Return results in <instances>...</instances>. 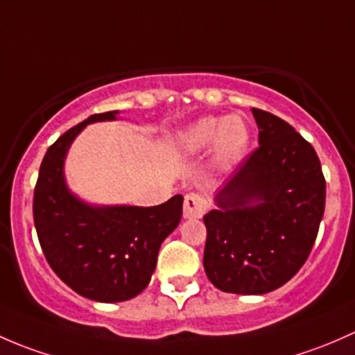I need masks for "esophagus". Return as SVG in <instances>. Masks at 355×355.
<instances>
[{"instance_id": "1", "label": "esophagus", "mask_w": 355, "mask_h": 355, "mask_svg": "<svg viewBox=\"0 0 355 355\" xmlns=\"http://www.w3.org/2000/svg\"><path fill=\"white\" fill-rule=\"evenodd\" d=\"M208 203L207 200L203 198L198 193H189V195L184 196V218H200L207 210Z\"/></svg>"}]
</instances>
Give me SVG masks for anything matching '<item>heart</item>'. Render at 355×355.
I'll list each match as a JSON object with an SVG mask.
<instances>
[{
	"instance_id": "obj_1",
	"label": "heart",
	"mask_w": 355,
	"mask_h": 355,
	"mask_svg": "<svg viewBox=\"0 0 355 355\" xmlns=\"http://www.w3.org/2000/svg\"><path fill=\"white\" fill-rule=\"evenodd\" d=\"M181 141L182 147L191 152L203 150L211 144L215 162L229 166L246 152L250 145V128L239 116H207L189 124L182 133Z\"/></svg>"
}]
</instances>
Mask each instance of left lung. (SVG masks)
<instances>
[{"label": "left lung", "instance_id": "8db88e82", "mask_svg": "<svg viewBox=\"0 0 355 355\" xmlns=\"http://www.w3.org/2000/svg\"><path fill=\"white\" fill-rule=\"evenodd\" d=\"M259 147L215 193L203 217V266L215 287L258 295L287 284L308 259L324 211L311 144L272 112L251 109Z\"/></svg>", "mask_w": 355, "mask_h": 355}]
</instances>
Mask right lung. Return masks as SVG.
<instances>
[{
  "instance_id": "add662e5",
  "label": "right lung",
  "mask_w": 355,
  "mask_h": 355,
  "mask_svg": "<svg viewBox=\"0 0 355 355\" xmlns=\"http://www.w3.org/2000/svg\"><path fill=\"white\" fill-rule=\"evenodd\" d=\"M118 114H94L61 135L44 155L34 191V224L47 263L76 294L97 302L128 301L148 286L160 244L182 215L181 195L157 207L92 205L68 188L64 160L75 138L87 124Z\"/></svg>"
}]
</instances>
